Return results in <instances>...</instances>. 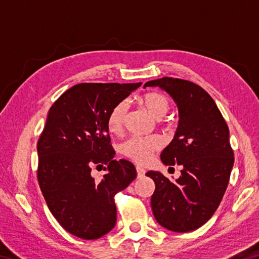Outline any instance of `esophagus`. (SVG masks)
Instances as JSON below:
<instances>
[{
	"instance_id": "34e87169",
	"label": "esophagus",
	"mask_w": 259,
	"mask_h": 259,
	"mask_svg": "<svg viewBox=\"0 0 259 259\" xmlns=\"http://www.w3.org/2000/svg\"><path fill=\"white\" fill-rule=\"evenodd\" d=\"M136 170H137V175H138V177H143L144 175L146 174V170L144 169V168H142V166H139V165L136 166Z\"/></svg>"
}]
</instances>
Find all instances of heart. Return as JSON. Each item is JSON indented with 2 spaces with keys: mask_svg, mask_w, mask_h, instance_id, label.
Masks as SVG:
<instances>
[{
  "mask_svg": "<svg viewBox=\"0 0 259 259\" xmlns=\"http://www.w3.org/2000/svg\"><path fill=\"white\" fill-rule=\"evenodd\" d=\"M139 102L156 120H161L170 109L169 98L164 94L157 93V91H151L143 95L139 98ZM126 113H128V105L125 102H120L114 105L107 119L108 130L111 133H120L124 124ZM161 145V140L157 137H131L121 144L120 151L122 154L138 163H146L151 160L153 153L160 150Z\"/></svg>",
  "mask_w": 259,
  "mask_h": 259,
  "instance_id": "1",
  "label": "heart"
}]
</instances>
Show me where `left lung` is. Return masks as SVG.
<instances>
[{
    "label": "left lung",
    "mask_w": 259,
    "mask_h": 259,
    "mask_svg": "<svg viewBox=\"0 0 259 259\" xmlns=\"http://www.w3.org/2000/svg\"><path fill=\"white\" fill-rule=\"evenodd\" d=\"M146 87L161 88L177 104L178 126L161 161L183 166L175 182L159 171L146 174L155 183L153 214L169 231H194L211 218L230 181L234 154L229 126L213 99L195 83L162 77L146 82Z\"/></svg>",
    "instance_id": "1"
}]
</instances>
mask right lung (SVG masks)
<instances>
[{
  "label": "right lung",
  "instance_id": "right-lung-1",
  "mask_svg": "<svg viewBox=\"0 0 259 259\" xmlns=\"http://www.w3.org/2000/svg\"><path fill=\"white\" fill-rule=\"evenodd\" d=\"M139 83H80L49 109L37 143L38 185L51 213L68 233L84 240L107 234L115 226L114 196L137 177L135 165L114 160L107 119L114 105ZM108 165L102 181L91 168Z\"/></svg>",
  "mask_w": 259,
  "mask_h": 259
}]
</instances>
